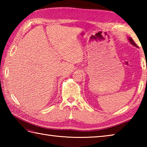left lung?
I'll list each match as a JSON object with an SVG mask.
<instances>
[{
  "label": "left lung",
  "instance_id": "8db88e82",
  "mask_svg": "<svg viewBox=\"0 0 147 147\" xmlns=\"http://www.w3.org/2000/svg\"><path fill=\"white\" fill-rule=\"evenodd\" d=\"M129 42H130V43H131V44L133 45H134V46H135V47H138V46H137V45L135 43V42H134V40L132 39V38H129Z\"/></svg>",
  "mask_w": 147,
  "mask_h": 147
}]
</instances>
